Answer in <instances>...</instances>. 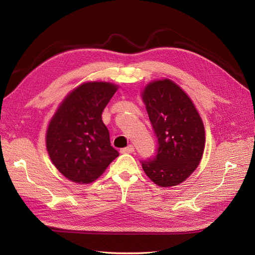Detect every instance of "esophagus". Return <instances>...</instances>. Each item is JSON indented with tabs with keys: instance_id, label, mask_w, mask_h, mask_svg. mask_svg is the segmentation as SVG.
<instances>
[{
	"instance_id": "obj_1",
	"label": "esophagus",
	"mask_w": 255,
	"mask_h": 255,
	"mask_svg": "<svg viewBox=\"0 0 255 255\" xmlns=\"http://www.w3.org/2000/svg\"><path fill=\"white\" fill-rule=\"evenodd\" d=\"M134 151H135V148H134V146H133L132 144L128 145L127 148L121 149V153H133Z\"/></svg>"
}]
</instances>
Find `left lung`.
Listing matches in <instances>:
<instances>
[{
	"instance_id": "8db88e82",
	"label": "left lung",
	"mask_w": 255,
	"mask_h": 255,
	"mask_svg": "<svg viewBox=\"0 0 255 255\" xmlns=\"http://www.w3.org/2000/svg\"><path fill=\"white\" fill-rule=\"evenodd\" d=\"M141 98L158 143L155 156L141 161L142 169L158 186H175L196 170L202 158V119L190 98L168 79L149 83Z\"/></svg>"
}]
</instances>
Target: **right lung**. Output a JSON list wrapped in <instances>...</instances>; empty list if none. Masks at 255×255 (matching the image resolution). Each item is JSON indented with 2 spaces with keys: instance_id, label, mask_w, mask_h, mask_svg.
<instances>
[{
  "instance_id": "right-lung-1",
  "label": "right lung",
  "mask_w": 255,
  "mask_h": 255,
  "mask_svg": "<svg viewBox=\"0 0 255 255\" xmlns=\"http://www.w3.org/2000/svg\"><path fill=\"white\" fill-rule=\"evenodd\" d=\"M118 87L88 82L69 94L51 119L45 142L52 163L68 180L88 184L119 156L111 145L102 113Z\"/></svg>"
}]
</instances>
